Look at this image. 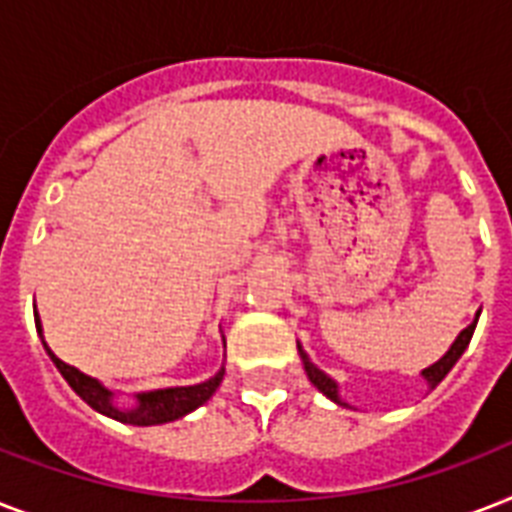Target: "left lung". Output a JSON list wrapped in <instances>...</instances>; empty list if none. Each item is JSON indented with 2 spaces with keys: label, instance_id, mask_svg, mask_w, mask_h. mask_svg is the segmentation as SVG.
I'll return each mask as SVG.
<instances>
[{
  "label": "left lung",
  "instance_id": "obj_1",
  "mask_svg": "<svg viewBox=\"0 0 512 512\" xmlns=\"http://www.w3.org/2000/svg\"><path fill=\"white\" fill-rule=\"evenodd\" d=\"M476 324H478V313H476V319H473V324H468V327L462 329L460 335H457V340L452 342V348L446 350L444 356L438 358L436 364L428 366V369H422V377L428 380L430 388H436L438 382L444 380L446 374H449V369H452V366L457 364V358H460L462 353H465L470 337H473V332H476ZM297 350H300V358H303V366H305V374H308V380H311L313 385H316V388H319L321 393H324V396L332 398L335 404L345 406V404H342V398H340V390H337V382L332 380V377H327V374L321 372L319 366L313 364L311 358H308V353H305V350L300 348V342H297Z\"/></svg>",
  "mask_w": 512,
  "mask_h": 512
}]
</instances>
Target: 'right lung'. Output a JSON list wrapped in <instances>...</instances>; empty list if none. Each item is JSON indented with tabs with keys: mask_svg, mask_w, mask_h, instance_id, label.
<instances>
[{
	"mask_svg": "<svg viewBox=\"0 0 512 512\" xmlns=\"http://www.w3.org/2000/svg\"><path fill=\"white\" fill-rule=\"evenodd\" d=\"M36 319V332L42 335V321H39V313H34ZM42 345L47 350V356L52 358V364L58 366V372L63 374V380L71 385L76 396L87 401V404L95 409V412L106 414L111 420H119L124 425H162V422H172L185 417L193 409H199L204 401L212 398V393L217 390V385L223 382L225 369L215 374V377H209L207 382H199V385H188V388H162V390H148V393H138V404L132 406V409H122V406L114 404V393L106 388V385H100L95 377L90 374L79 372L76 366L66 364V361H60L50 348H47V342L42 337Z\"/></svg>",
	"mask_w": 512,
	"mask_h": 512,
	"instance_id": "right-lung-1",
	"label": "right lung"
}]
</instances>
